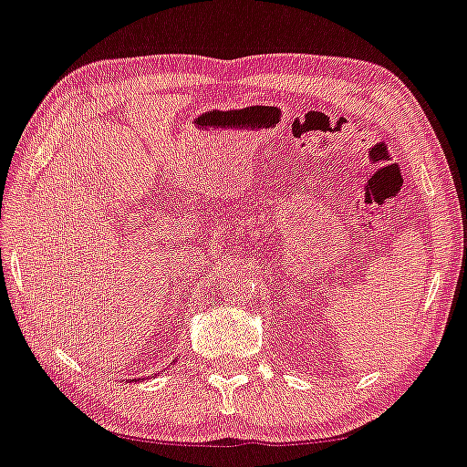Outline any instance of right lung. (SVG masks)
<instances>
[{"mask_svg":"<svg viewBox=\"0 0 467 467\" xmlns=\"http://www.w3.org/2000/svg\"><path fill=\"white\" fill-rule=\"evenodd\" d=\"M155 375H159V373H155ZM129 381H133V379H129ZM138 381H144V377H141V379H138Z\"/></svg>","mask_w":467,"mask_h":467,"instance_id":"right-lung-1","label":"right lung"}]
</instances>
